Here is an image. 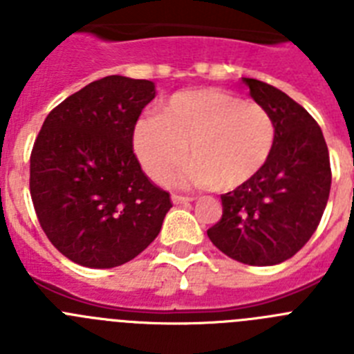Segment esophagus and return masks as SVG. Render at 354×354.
Returning a JSON list of instances; mask_svg holds the SVG:
<instances>
[{"instance_id":"1","label":"esophagus","mask_w":354,"mask_h":354,"mask_svg":"<svg viewBox=\"0 0 354 354\" xmlns=\"http://www.w3.org/2000/svg\"><path fill=\"white\" fill-rule=\"evenodd\" d=\"M193 198H189V196H180V195H171V202H174L175 205H183V204H189Z\"/></svg>"}]
</instances>
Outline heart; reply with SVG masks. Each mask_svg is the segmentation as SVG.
<instances>
[{"label": "heart", "instance_id": "obj_1", "mask_svg": "<svg viewBox=\"0 0 354 354\" xmlns=\"http://www.w3.org/2000/svg\"><path fill=\"white\" fill-rule=\"evenodd\" d=\"M134 152L156 183H167L186 158L183 183L230 192L264 168L274 145V124L257 102L223 90L175 93L161 115L134 129Z\"/></svg>", "mask_w": 354, "mask_h": 354}]
</instances>
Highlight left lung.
<instances>
[{
	"instance_id": "1",
	"label": "left lung",
	"mask_w": 354,
	"mask_h": 354,
	"mask_svg": "<svg viewBox=\"0 0 354 354\" xmlns=\"http://www.w3.org/2000/svg\"><path fill=\"white\" fill-rule=\"evenodd\" d=\"M250 95L274 124L271 156L252 180L221 195V220L207 230L212 245L237 262L274 266L306 245L323 218L331 186L323 131L282 90L243 77Z\"/></svg>"
}]
</instances>
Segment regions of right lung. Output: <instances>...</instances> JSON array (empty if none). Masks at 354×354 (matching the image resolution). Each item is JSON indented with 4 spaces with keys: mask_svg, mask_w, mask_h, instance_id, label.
<instances>
[{
    "mask_svg": "<svg viewBox=\"0 0 354 354\" xmlns=\"http://www.w3.org/2000/svg\"><path fill=\"white\" fill-rule=\"evenodd\" d=\"M149 80L106 76L56 106L30 158V193L55 248L84 268L133 261L161 230L170 195L143 174L133 152Z\"/></svg>",
    "mask_w": 354,
    "mask_h": 354,
    "instance_id": "right-lung-1",
    "label": "right lung"
}]
</instances>
